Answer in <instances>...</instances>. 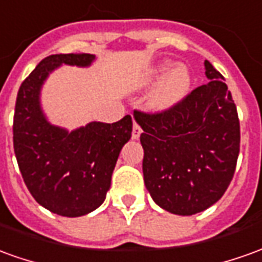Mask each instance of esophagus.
I'll return each mask as SVG.
<instances>
[{
    "label": "esophagus",
    "instance_id": "obj_1",
    "mask_svg": "<svg viewBox=\"0 0 262 262\" xmlns=\"http://www.w3.org/2000/svg\"><path fill=\"white\" fill-rule=\"evenodd\" d=\"M140 135H142V129H140V126L137 125V123H135L133 125V129H132V139H139L140 137Z\"/></svg>",
    "mask_w": 262,
    "mask_h": 262
}]
</instances>
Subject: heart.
Returning a JSON list of instances; mask_svg holds the SVG:
<instances>
[{"mask_svg":"<svg viewBox=\"0 0 262 262\" xmlns=\"http://www.w3.org/2000/svg\"><path fill=\"white\" fill-rule=\"evenodd\" d=\"M160 82L150 96L149 105L153 111L163 112L179 105L190 92L191 74L186 65H177L170 59L157 62L144 72L140 86H150Z\"/></svg>","mask_w":262,"mask_h":262,"instance_id":"b5f03b06","label":"heart"}]
</instances>
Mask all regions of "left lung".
<instances>
[{
    "label": "left lung",
    "instance_id": "obj_1",
    "mask_svg": "<svg viewBox=\"0 0 262 262\" xmlns=\"http://www.w3.org/2000/svg\"><path fill=\"white\" fill-rule=\"evenodd\" d=\"M208 83L169 111L135 112L143 129V177L159 207L193 215L211 207L233 180L239 153V122L223 75L204 62Z\"/></svg>",
    "mask_w": 262,
    "mask_h": 262
}]
</instances>
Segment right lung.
<instances>
[{"label":"right lung","mask_w":262,"mask_h":262,"mask_svg":"<svg viewBox=\"0 0 262 262\" xmlns=\"http://www.w3.org/2000/svg\"><path fill=\"white\" fill-rule=\"evenodd\" d=\"M91 54L42 59L18 91L14 151L29 193L42 207L63 217L92 213L105 201L119 153L132 137V118L91 122L74 130L52 125L41 105L45 80L62 65L88 68Z\"/></svg>","instance_id":"1"}]
</instances>
